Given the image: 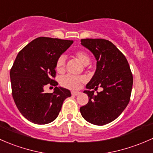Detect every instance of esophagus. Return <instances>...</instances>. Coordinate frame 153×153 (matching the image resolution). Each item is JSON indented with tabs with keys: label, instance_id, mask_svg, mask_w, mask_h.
Wrapping results in <instances>:
<instances>
[{
	"label": "esophagus",
	"instance_id": "1",
	"mask_svg": "<svg viewBox=\"0 0 153 153\" xmlns=\"http://www.w3.org/2000/svg\"><path fill=\"white\" fill-rule=\"evenodd\" d=\"M80 92H79V91H71L72 96H78Z\"/></svg>",
	"mask_w": 153,
	"mask_h": 153
}]
</instances>
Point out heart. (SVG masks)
Listing matches in <instances>:
<instances>
[{
  "label": "heart",
  "instance_id": "1",
  "mask_svg": "<svg viewBox=\"0 0 153 153\" xmlns=\"http://www.w3.org/2000/svg\"><path fill=\"white\" fill-rule=\"evenodd\" d=\"M75 56L83 65H88L90 62V57L88 53L83 51H77L75 53ZM65 57L62 55L58 58L56 63V70L58 73H62L65 70ZM85 81V79L83 76H72L66 75L60 80V83L63 87L69 89H78L81 84Z\"/></svg>",
  "mask_w": 153,
  "mask_h": 153
}]
</instances>
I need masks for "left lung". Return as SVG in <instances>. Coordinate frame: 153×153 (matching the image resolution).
I'll return each mask as SVG.
<instances>
[{"instance_id": "1", "label": "left lung", "mask_w": 153, "mask_h": 153, "mask_svg": "<svg viewBox=\"0 0 153 153\" xmlns=\"http://www.w3.org/2000/svg\"><path fill=\"white\" fill-rule=\"evenodd\" d=\"M81 45L95 56L97 69L86 85L89 101L80 108L82 117L95 125H105L119 117L130 102L133 75L124 55L109 40L82 39ZM103 91L94 95L91 89Z\"/></svg>"}]
</instances>
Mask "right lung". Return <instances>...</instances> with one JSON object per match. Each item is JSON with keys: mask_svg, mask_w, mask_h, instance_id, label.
Wrapping results in <instances>:
<instances>
[{"mask_svg": "<svg viewBox=\"0 0 153 153\" xmlns=\"http://www.w3.org/2000/svg\"><path fill=\"white\" fill-rule=\"evenodd\" d=\"M73 40L38 37L18 53L10 71L12 97L19 111L26 119L37 124L53 122L62 103L71 94L69 90L57 87L56 76L58 58ZM47 84L55 86L53 93H45Z\"/></svg>", "mask_w": 153, "mask_h": 153, "instance_id": "add662e5", "label": "right lung"}]
</instances>
